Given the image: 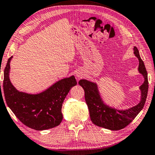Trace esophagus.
Returning a JSON list of instances; mask_svg holds the SVG:
<instances>
[{
	"label": "esophagus",
	"instance_id": "1",
	"mask_svg": "<svg viewBox=\"0 0 155 155\" xmlns=\"http://www.w3.org/2000/svg\"><path fill=\"white\" fill-rule=\"evenodd\" d=\"M82 76H83V75H82V74L79 73H79L76 74V77H77L78 79H81Z\"/></svg>",
	"mask_w": 155,
	"mask_h": 155
}]
</instances>
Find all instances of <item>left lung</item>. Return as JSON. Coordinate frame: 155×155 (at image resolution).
Here are the masks:
<instances>
[{
	"label": "left lung",
	"mask_w": 155,
	"mask_h": 155,
	"mask_svg": "<svg viewBox=\"0 0 155 155\" xmlns=\"http://www.w3.org/2000/svg\"><path fill=\"white\" fill-rule=\"evenodd\" d=\"M134 54L138 58L139 71L144 78V83L140 87L142 92L141 101L137 105L126 110H117L104 104L101 100L97 86L95 83L85 79L79 81L85 93V100L89 111L90 118L97 126L111 130H119L126 127L137 116L144 107L148 92V79L144 62L141 58L137 47H134Z\"/></svg>",
	"instance_id": "1"
}]
</instances>
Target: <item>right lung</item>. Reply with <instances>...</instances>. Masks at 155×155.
Listing matches in <instances>:
<instances>
[{
	"mask_svg": "<svg viewBox=\"0 0 155 155\" xmlns=\"http://www.w3.org/2000/svg\"><path fill=\"white\" fill-rule=\"evenodd\" d=\"M11 58L12 56L8 58L4 69L1 99L4 96L5 102L15 117L33 130L41 131L57 127L63 119L61 108L64 99L70 89L77 84L75 77L71 76L60 80L38 94L20 92L13 87L9 79Z\"/></svg>",
	"mask_w": 155,
	"mask_h": 155,
	"instance_id": "right-lung-1",
	"label": "right lung"
}]
</instances>
